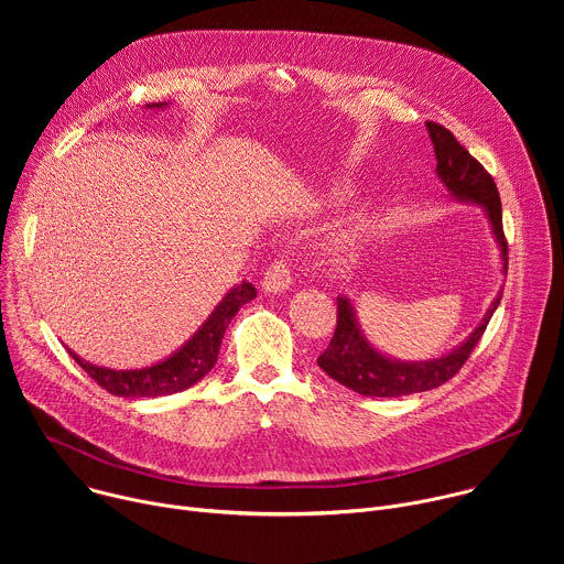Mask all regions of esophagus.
<instances>
[{"mask_svg":"<svg viewBox=\"0 0 564 564\" xmlns=\"http://www.w3.org/2000/svg\"><path fill=\"white\" fill-rule=\"evenodd\" d=\"M290 283H292L290 261L288 259H276L263 276V290L265 292H283V290L290 288Z\"/></svg>","mask_w":564,"mask_h":564,"instance_id":"obj_1","label":"esophagus"}]
</instances>
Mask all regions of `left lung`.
<instances>
[{
	"instance_id": "1",
	"label": "left lung",
	"mask_w": 564,
	"mask_h": 564,
	"mask_svg": "<svg viewBox=\"0 0 564 564\" xmlns=\"http://www.w3.org/2000/svg\"><path fill=\"white\" fill-rule=\"evenodd\" d=\"M426 127L435 147L437 176L455 198L477 203L487 209L494 234L502 250L505 270H507L509 243L502 227V203H500V194L494 176L479 165V160H475L446 127L431 120L426 122ZM498 303H500V296L494 301L485 321H481V324L473 330V335L453 352L444 355L442 359L404 364V361L383 357L366 341V337L359 333L350 301L346 296H339L335 335L328 348L318 355L316 364L318 368H324L335 381L366 397H399V394L433 390L446 383L448 379H453L459 372V368L466 364L473 348L477 346L481 335H485Z\"/></svg>"
}]
</instances>
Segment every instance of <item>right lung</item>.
<instances>
[{"label": "right lung", "instance_id": "obj_1", "mask_svg": "<svg viewBox=\"0 0 564 564\" xmlns=\"http://www.w3.org/2000/svg\"><path fill=\"white\" fill-rule=\"evenodd\" d=\"M153 107V105H151ZM155 107H165L155 105ZM257 296V290L252 283L243 281L236 285L209 314V318L203 324V328L170 359L160 361L151 368L140 370H111L94 366L85 359H79L75 352L68 350V355L77 361L98 386L109 390L118 397H160V394H172L181 392L189 386H194L198 379H203L218 359V348L223 341V335L229 326L234 314Z\"/></svg>", "mask_w": 564, "mask_h": 564}]
</instances>
